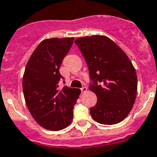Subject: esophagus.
I'll use <instances>...</instances> for the list:
<instances>
[{
    "label": "esophagus",
    "instance_id": "1",
    "mask_svg": "<svg viewBox=\"0 0 157 157\" xmlns=\"http://www.w3.org/2000/svg\"><path fill=\"white\" fill-rule=\"evenodd\" d=\"M81 92H82V93H85V92H86L88 90V89H87V87H85V86H84V87L81 88Z\"/></svg>",
    "mask_w": 157,
    "mask_h": 157
}]
</instances>
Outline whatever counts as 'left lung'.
Instances as JSON below:
<instances>
[{"label":"left lung","mask_w":157,"mask_h":157,"mask_svg":"<svg viewBox=\"0 0 157 157\" xmlns=\"http://www.w3.org/2000/svg\"><path fill=\"white\" fill-rule=\"evenodd\" d=\"M90 70V89L97 95L90 108L94 120L105 125L123 121L132 110L137 92V76L132 62L114 41L103 35L75 40Z\"/></svg>","instance_id":"8db88e82"}]
</instances>
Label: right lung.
I'll return each mask as SVG.
<instances>
[{
	"label": "right lung",
	"mask_w": 157,
	"mask_h": 157,
	"mask_svg": "<svg viewBox=\"0 0 157 157\" xmlns=\"http://www.w3.org/2000/svg\"><path fill=\"white\" fill-rule=\"evenodd\" d=\"M74 38L48 39L39 43L27 62L22 80L24 98L34 120L45 129L59 131L72 123L81 90H59L62 61ZM64 82V81H63Z\"/></svg>",
	"instance_id": "add662e5"
}]
</instances>
